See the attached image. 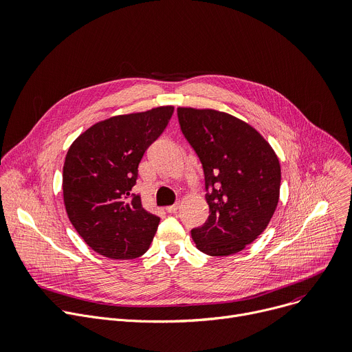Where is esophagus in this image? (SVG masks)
Listing matches in <instances>:
<instances>
[{
  "instance_id": "34e87169",
  "label": "esophagus",
  "mask_w": 352,
  "mask_h": 352,
  "mask_svg": "<svg viewBox=\"0 0 352 352\" xmlns=\"http://www.w3.org/2000/svg\"><path fill=\"white\" fill-rule=\"evenodd\" d=\"M178 206H179V202H175V204H173V205L167 206L166 209H167V212H170V214H174V212H175V210L178 209Z\"/></svg>"
}]
</instances>
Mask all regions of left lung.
Instances as JSON below:
<instances>
[{
    "mask_svg": "<svg viewBox=\"0 0 352 352\" xmlns=\"http://www.w3.org/2000/svg\"><path fill=\"white\" fill-rule=\"evenodd\" d=\"M177 114L202 164L209 205L206 222L191 236L209 256L238 253L274 214L282 179L278 160L259 133L228 113L178 107Z\"/></svg>",
    "mask_w": 352,
    "mask_h": 352,
    "instance_id": "left-lung-1",
    "label": "left lung"
}]
</instances>
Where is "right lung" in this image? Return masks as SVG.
Masks as SVG:
<instances>
[{
	"mask_svg": "<svg viewBox=\"0 0 352 352\" xmlns=\"http://www.w3.org/2000/svg\"><path fill=\"white\" fill-rule=\"evenodd\" d=\"M174 107L114 116L80 134L63 164V201L82 239L110 259H135L150 248L160 218L131 194L138 164L166 130Z\"/></svg>",
	"mask_w": 352,
	"mask_h": 352,
	"instance_id": "1",
	"label": "right lung"
}]
</instances>
